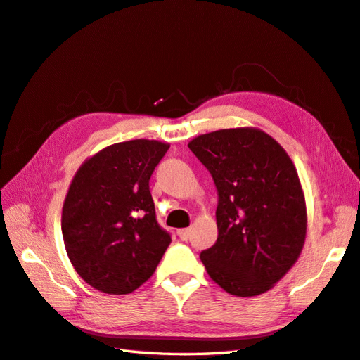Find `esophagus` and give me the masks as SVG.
Masks as SVG:
<instances>
[{
    "label": "esophagus",
    "instance_id": "obj_1",
    "mask_svg": "<svg viewBox=\"0 0 360 360\" xmlns=\"http://www.w3.org/2000/svg\"><path fill=\"white\" fill-rule=\"evenodd\" d=\"M189 229H180V230H177V234H179V238L181 239V240H188V238H189Z\"/></svg>",
    "mask_w": 360,
    "mask_h": 360
}]
</instances>
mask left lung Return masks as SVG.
I'll use <instances>...</instances> for the list:
<instances>
[{
	"label": "left lung",
	"mask_w": 360,
	"mask_h": 360,
	"mask_svg": "<svg viewBox=\"0 0 360 360\" xmlns=\"http://www.w3.org/2000/svg\"><path fill=\"white\" fill-rule=\"evenodd\" d=\"M217 189V240L200 259L212 281L236 297L274 288L306 239V202L295 166L266 131L224 129L189 141Z\"/></svg>",
	"instance_id": "8db88e82"
}]
</instances>
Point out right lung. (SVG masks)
<instances>
[{"instance_id":"add662e5","label":"right lung","mask_w":360,"mask_h":360,"mask_svg":"<svg viewBox=\"0 0 360 360\" xmlns=\"http://www.w3.org/2000/svg\"><path fill=\"white\" fill-rule=\"evenodd\" d=\"M169 149L131 139L99 150L79 167L62 211V234L76 272L91 288L122 295L155 272L171 234L157 222L150 175Z\"/></svg>"}]
</instances>
